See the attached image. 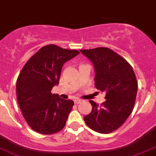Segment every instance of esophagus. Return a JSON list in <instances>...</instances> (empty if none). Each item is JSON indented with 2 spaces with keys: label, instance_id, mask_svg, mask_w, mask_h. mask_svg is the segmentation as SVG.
Listing matches in <instances>:
<instances>
[{
  "label": "esophagus",
  "instance_id": "esophagus-1",
  "mask_svg": "<svg viewBox=\"0 0 156 156\" xmlns=\"http://www.w3.org/2000/svg\"><path fill=\"white\" fill-rule=\"evenodd\" d=\"M80 103H81V99H74V103H75V104H79Z\"/></svg>",
  "mask_w": 156,
  "mask_h": 156
}]
</instances>
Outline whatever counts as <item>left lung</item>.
<instances>
[{
    "mask_svg": "<svg viewBox=\"0 0 156 156\" xmlns=\"http://www.w3.org/2000/svg\"><path fill=\"white\" fill-rule=\"evenodd\" d=\"M95 69V87L106 93L101 105L90 100L92 111L83 118L91 129L110 133L119 128L133 112L138 83L131 65L120 55L106 47L81 50Z\"/></svg>",
    "mask_w": 156,
    "mask_h": 156,
    "instance_id": "left-lung-1",
    "label": "left lung"
}]
</instances>
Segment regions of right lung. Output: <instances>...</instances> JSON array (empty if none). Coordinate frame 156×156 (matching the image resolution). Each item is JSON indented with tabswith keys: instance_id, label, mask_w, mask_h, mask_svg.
Here are the masks:
<instances>
[{
	"instance_id": "right-lung-1",
	"label": "right lung",
	"mask_w": 156,
	"mask_h": 156,
	"mask_svg": "<svg viewBox=\"0 0 156 156\" xmlns=\"http://www.w3.org/2000/svg\"><path fill=\"white\" fill-rule=\"evenodd\" d=\"M54 44L40 49L29 59L17 80L16 90L23 118L34 131L51 135L63 129L74 103L51 90L60 80L63 65L78 55Z\"/></svg>"
}]
</instances>
